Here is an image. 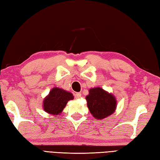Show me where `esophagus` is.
I'll list each match as a JSON object with an SVG mask.
<instances>
[{
	"label": "esophagus",
	"instance_id": "esophagus-1",
	"mask_svg": "<svg viewBox=\"0 0 160 160\" xmlns=\"http://www.w3.org/2000/svg\"><path fill=\"white\" fill-rule=\"evenodd\" d=\"M81 97V93H76L75 94V98H76V99H78V98H80Z\"/></svg>",
	"mask_w": 160,
	"mask_h": 160
}]
</instances>
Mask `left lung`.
Segmentation results:
<instances>
[{"mask_svg": "<svg viewBox=\"0 0 160 160\" xmlns=\"http://www.w3.org/2000/svg\"><path fill=\"white\" fill-rule=\"evenodd\" d=\"M86 99L91 113L98 120L108 117L116 108V100L113 96L99 87L91 89Z\"/></svg>", "mask_w": 160, "mask_h": 160, "instance_id": "obj_1", "label": "left lung"}]
</instances>
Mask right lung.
<instances>
[{
	"mask_svg": "<svg viewBox=\"0 0 160 160\" xmlns=\"http://www.w3.org/2000/svg\"><path fill=\"white\" fill-rule=\"evenodd\" d=\"M73 99L72 93L55 87L52 89L49 96L44 100V110L48 113L58 115L66 107L67 102Z\"/></svg>",
	"mask_w": 160,
	"mask_h": 160,
	"instance_id": "obj_1",
	"label": "right lung"
}]
</instances>
